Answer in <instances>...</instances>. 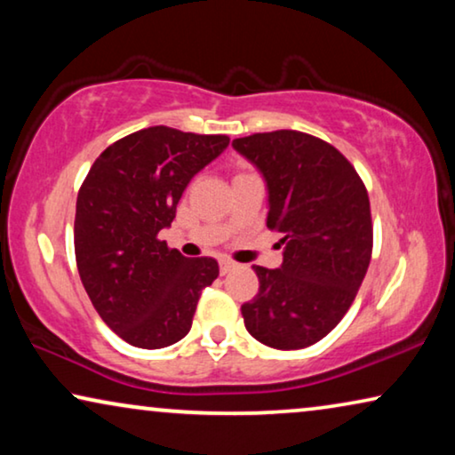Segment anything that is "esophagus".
Wrapping results in <instances>:
<instances>
[{
  "label": "esophagus",
  "mask_w": 455,
  "mask_h": 455,
  "mask_svg": "<svg viewBox=\"0 0 455 455\" xmlns=\"http://www.w3.org/2000/svg\"><path fill=\"white\" fill-rule=\"evenodd\" d=\"M235 267V263L234 260H228V259H221L220 260V271H221V275H226V273H229Z\"/></svg>",
  "instance_id": "34e87169"
}]
</instances>
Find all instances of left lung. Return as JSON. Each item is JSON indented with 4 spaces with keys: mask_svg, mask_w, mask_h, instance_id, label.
<instances>
[{
    "mask_svg": "<svg viewBox=\"0 0 455 455\" xmlns=\"http://www.w3.org/2000/svg\"><path fill=\"white\" fill-rule=\"evenodd\" d=\"M232 147L263 173L267 228L283 234L282 267H252L260 285L242 304L244 325L277 350L313 346L344 319L369 269V195L350 161L316 136L275 130Z\"/></svg>",
    "mask_w": 455,
    "mask_h": 455,
    "instance_id": "obj_1",
    "label": "left lung"
}]
</instances>
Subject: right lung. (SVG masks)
I'll return each mask as SVG.
<instances>
[{
	"instance_id": "obj_1",
	"label": "right lung",
	"mask_w": 455,
	"mask_h": 455,
	"mask_svg": "<svg viewBox=\"0 0 455 455\" xmlns=\"http://www.w3.org/2000/svg\"><path fill=\"white\" fill-rule=\"evenodd\" d=\"M223 134L153 126L109 145L80 186L74 251L92 307L130 346L157 350L190 331L215 259H186L157 235L192 178L226 151Z\"/></svg>"
}]
</instances>
